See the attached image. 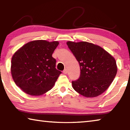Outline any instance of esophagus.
Masks as SVG:
<instances>
[{"instance_id":"1","label":"esophagus","mask_w":130,"mask_h":130,"mask_svg":"<svg viewBox=\"0 0 130 130\" xmlns=\"http://www.w3.org/2000/svg\"><path fill=\"white\" fill-rule=\"evenodd\" d=\"M67 72H68V70H67V69H65V70H63V74H67Z\"/></svg>"}]
</instances>
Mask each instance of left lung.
Returning <instances> with one entry per match:
<instances>
[{
  "label": "left lung",
  "instance_id": "left-lung-1",
  "mask_svg": "<svg viewBox=\"0 0 130 130\" xmlns=\"http://www.w3.org/2000/svg\"><path fill=\"white\" fill-rule=\"evenodd\" d=\"M67 44L80 67V77L72 81L73 88L86 98L100 95L111 84L117 73L115 59L100 46L92 43L68 41Z\"/></svg>",
  "mask_w": 130,
  "mask_h": 130
}]
</instances>
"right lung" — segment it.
Wrapping results in <instances>:
<instances>
[{
    "label": "right lung",
    "mask_w": 130,
    "mask_h": 130,
    "mask_svg": "<svg viewBox=\"0 0 130 130\" xmlns=\"http://www.w3.org/2000/svg\"><path fill=\"white\" fill-rule=\"evenodd\" d=\"M58 41L35 40L26 43L13 54L11 73L13 80L29 95L41 96L52 89L61 73L52 57Z\"/></svg>",
    "instance_id": "1"
}]
</instances>
